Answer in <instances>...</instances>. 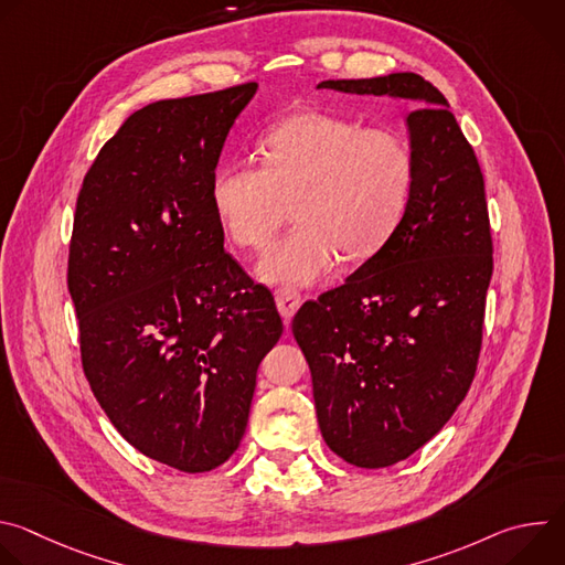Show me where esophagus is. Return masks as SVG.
<instances>
[{"mask_svg":"<svg viewBox=\"0 0 565 565\" xmlns=\"http://www.w3.org/2000/svg\"><path fill=\"white\" fill-rule=\"evenodd\" d=\"M275 301H277V310L279 315L288 321L301 306V295L295 288H279L275 292Z\"/></svg>","mask_w":565,"mask_h":565,"instance_id":"34e87169","label":"esophagus"}]
</instances>
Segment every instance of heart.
<instances>
[{
    "label": "heart",
    "mask_w": 565,
    "mask_h": 565,
    "mask_svg": "<svg viewBox=\"0 0 565 565\" xmlns=\"http://www.w3.org/2000/svg\"><path fill=\"white\" fill-rule=\"evenodd\" d=\"M262 153L264 168L230 160L216 170L212 205L234 244L262 250L295 201L297 225L257 264L264 281L306 286L324 277L338 255L371 257L412 196L414 153L386 129L306 111L275 125Z\"/></svg>",
    "instance_id": "heart-1"
}]
</instances>
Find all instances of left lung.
<instances>
[{
  "label": "left lung",
  "mask_w": 565,
  "mask_h": 565,
  "mask_svg": "<svg viewBox=\"0 0 565 565\" xmlns=\"http://www.w3.org/2000/svg\"><path fill=\"white\" fill-rule=\"evenodd\" d=\"M317 89L414 103L405 214L340 288L292 319L321 436L347 462L380 469L429 443L473 380L492 279L486 181L449 103L423 75L324 79Z\"/></svg>",
  "instance_id": "8db88e82"
}]
</instances>
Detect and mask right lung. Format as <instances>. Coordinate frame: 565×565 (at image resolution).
Listing matches in <instances>:
<instances>
[{
	"instance_id": "right-lung-1",
	"label": "right lung",
	"mask_w": 565,
	"mask_h": 565,
	"mask_svg": "<svg viewBox=\"0 0 565 565\" xmlns=\"http://www.w3.org/2000/svg\"><path fill=\"white\" fill-rule=\"evenodd\" d=\"M257 87L134 111L75 203L66 281L89 386L131 447L188 473L236 451L284 333L270 290L223 250L212 205L223 142Z\"/></svg>"
}]
</instances>
